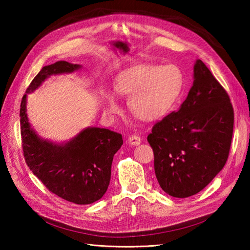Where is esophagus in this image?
I'll use <instances>...</instances> for the list:
<instances>
[{
	"label": "esophagus",
	"mask_w": 250,
	"mask_h": 250,
	"mask_svg": "<svg viewBox=\"0 0 250 250\" xmlns=\"http://www.w3.org/2000/svg\"><path fill=\"white\" fill-rule=\"evenodd\" d=\"M129 143L130 145H132V146H137V145H140L141 144V137L139 136V135H132V136H130L129 139H128V141H126Z\"/></svg>",
	"instance_id": "esophagus-1"
}]
</instances>
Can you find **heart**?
Segmentation results:
<instances>
[{
    "instance_id": "1",
    "label": "heart",
    "mask_w": 250,
    "mask_h": 250,
    "mask_svg": "<svg viewBox=\"0 0 250 250\" xmlns=\"http://www.w3.org/2000/svg\"><path fill=\"white\" fill-rule=\"evenodd\" d=\"M183 83V75L176 66L145 64L122 73L117 78L114 90L117 94L130 95L129 109L137 118L153 122L172 109L182 92ZM104 109L108 116L119 111L114 94H105Z\"/></svg>"
}]
</instances>
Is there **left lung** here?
<instances>
[{"instance_id": "8db88e82", "label": "left lung", "mask_w": 250, "mask_h": 250, "mask_svg": "<svg viewBox=\"0 0 250 250\" xmlns=\"http://www.w3.org/2000/svg\"><path fill=\"white\" fill-rule=\"evenodd\" d=\"M233 124L229 95L198 59L187 98L177 111L157 122L147 137L164 192L183 199L203 190L228 160Z\"/></svg>"}]
</instances>
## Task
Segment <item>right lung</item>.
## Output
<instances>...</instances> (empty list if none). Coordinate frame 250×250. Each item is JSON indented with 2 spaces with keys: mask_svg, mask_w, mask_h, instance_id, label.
Returning <instances> with one entry per match:
<instances>
[{
  "mask_svg": "<svg viewBox=\"0 0 250 250\" xmlns=\"http://www.w3.org/2000/svg\"><path fill=\"white\" fill-rule=\"evenodd\" d=\"M83 65L58 61L44 66L26 89L20 105V126L25 162L47 189L78 205L91 204L105 194L115 153L124 144L121 134L87 126L71 140L57 143L36 133L26 114L28 94L47 78L81 70Z\"/></svg>",
  "mask_w": 250,
  "mask_h": 250,
  "instance_id": "right-lung-1",
  "label": "right lung"
}]
</instances>
